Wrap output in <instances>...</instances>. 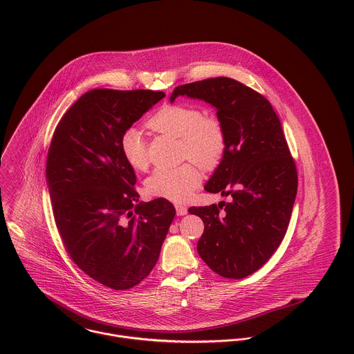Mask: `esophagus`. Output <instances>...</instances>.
<instances>
[{"label": "esophagus", "mask_w": 354, "mask_h": 354, "mask_svg": "<svg viewBox=\"0 0 354 354\" xmlns=\"http://www.w3.org/2000/svg\"><path fill=\"white\" fill-rule=\"evenodd\" d=\"M176 212H177L178 216H183V215H185L188 212V208L185 205H183V204H176Z\"/></svg>", "instance_id": "esophagus-1"}]
</instances>
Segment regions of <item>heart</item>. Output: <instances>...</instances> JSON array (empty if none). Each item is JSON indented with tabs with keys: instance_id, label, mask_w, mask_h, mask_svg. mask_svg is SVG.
<instances>
[{
	"instance_id": "b5f03b06",
	"label": "heart",
	"mask_w": 354,
	"mask_h": 354,
	"mask_svg": "<svg viewBox=\"0 0 354 354\" xmlns=\"http://www.w3.org/2000/svg\"><path fill=\"white\" fill-rule=\"evenodd\" d=\"M149 127L181 139L183 153L205 169L214 167L225 151L226 138L219 121L204 117L202 110L183 103L162 106L149 121ZM120 151L135 170H143L147 163L146 142L136 127L127 128L120 138ZM202 183V173L194 163L177 167H158L146 180V191L155 198L170 202H185Z\"/></svg>"
}]
</instances>
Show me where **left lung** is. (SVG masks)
Masks as SVG:
<instances>
[{
  "label": "left lung",
  "instance_id": "obj_1",
  "mask_svg": "<svg viewBox=\"0 0 354 354\" xmlns=\"http://www.w3.org/2000/svg\"><path fill=\"white\" fill-rule=\"evenodd\" d=\"M199 100L216 110L225 131L222 159L204 189L230 196L218 205L191 207L202 218L198 252L225 278L257 271L279 247L297 195V171L271 103L230 77L178 86L170 95Z\"/></svg>",
  "mask_w": 354,
  "mask_h": 354
}]
</instances>
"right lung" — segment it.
<instances>
[{
    "instance_id": "right-lung-1",
    "label": "right lung",
    "mask_w": 354,
    "mask_h": 354,
    "mask_svg": "<svg viewBox=\"0 0 354 354\" xmlns=\"http://www.w3.org/2000/svg\"><path fill=\"white\" fill-rule=\"evenodd\" d=\"M165 94L91 90L58 122L48 155L53 214L72 260L114 290L139 285L158 261L176 209L166 199L139 202L136 176L120 138Z\"/></svg>"
}]
</instances>
